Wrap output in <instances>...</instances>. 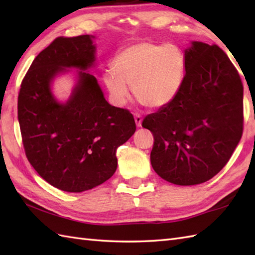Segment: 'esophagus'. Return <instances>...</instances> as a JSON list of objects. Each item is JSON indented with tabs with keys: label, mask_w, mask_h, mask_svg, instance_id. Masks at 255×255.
<instances>
[{
	"label": "esophagus",
	"mask_w": 255,
	"mask_h": 255,
	"mask_svg": "<svg viewBox=\"0 0 255 255\" xmlns=\"http://www.w3.org/2000/svg\"><path fill=\"white\" fill-rule=\"evenodd\" d=\"M134 122H136L137 127H141V123H142V117L139 114H134Z\"/></svg>",
	"instance_id": "34e87169"
}]
</instances>
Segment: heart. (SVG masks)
<instances>
[{
	"label": "heart",
	"mask_w": 255,
	"mask_h": 255,
	"mask_svg": "<svg viewBox=\"0 0 255 255\" xmlns=\"http://www.w3.org/2000/svg\"><path fill=\"white\" fill-rule=\"evenodd\" d=\"M104 83L118 105L126 103L132 86L137 99L150 108L165 106L175 99L185 77L186 59L175 45L140 41L124 48L114 58Z\"/></svg>",
	"instance_id": "obj_1"
}]
</instances>
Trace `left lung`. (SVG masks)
I'll return each instance as SVG.
<instances>
[{
  "label": "left lung",
  "instance_id": "obj_1",
  "mask_svg": "<svg viewBox=\"0 0 255 255\" xmlns=\"http://www.w3.org/2000/svg\"><path fill=\"white\" fill-rule=\"evenodd\" d=\"M185 77L175 99L145 116L153 133L156 174L172 184L197 185L227 164L243 130V86L218 46L192 41L184 50Z\"/></svg>",
  "mask_w": 255,
  "mask_h": 255
}]
</instances>
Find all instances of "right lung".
Instances as JSON below:
<instances>
[{
  "instance_id": "1",
  "label": "right lung",
  "mask_w": 255,
  "mask_h": 255,
  "mask_svg": "<svg viewBox=\"0 0 255 255\" xmlns=\"http://www.w3.org/2000/svg\"><path fill=\"white\" fill-rule=\"evenodd\" d=\"M94 39L82 35L53 40L32 61L18 95L27 159L46 182L69 193L88 191L111 178L117 169V148L136 131L131 114L112 106L90 73L96 67ZM69 73L76 83L62 102L52 85Z\"/></svg>"
}]
</instances>
